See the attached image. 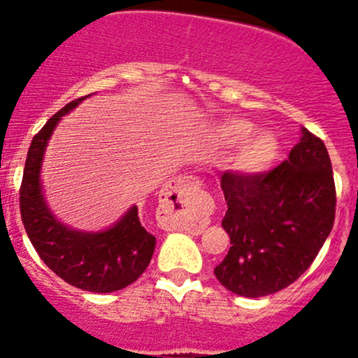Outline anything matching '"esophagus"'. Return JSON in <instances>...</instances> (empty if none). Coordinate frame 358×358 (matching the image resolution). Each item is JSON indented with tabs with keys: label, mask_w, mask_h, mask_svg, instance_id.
<instances>
[{
	"label": "esophagus",
	"mask_w": 358,
	"mask_h": 358,
	"mask_svg": "<svg viewBox=\"0 0 358 358\" xmlns=\"http://www.w3.org/2000/svg\"><path fill=\"white\" fill-rule=\"evenodd\" d=\"M201 187V180L198 178V176H192V175H183V176H178V178L173 180L169 185H167V189L164 191V196L167 198H173L175 201L178 203H185L187 199V194L191 191H196V189H199Z\"/></svg>",
	"instance_id": "obj_1"
}]
</instances>
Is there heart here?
I'll list each match as a JSON object with an SVG mask.
<instances>
[{
    "instance_id": "heart-1",
    "label": "heart",
    "mask_w": 358,
    "mask_h": 358,
    "mask_svg": "<svg viewBox=\"0 0 358 358\" xmlns=\"http://www.w3.org/2000/svg\"><path fill=\"white\" fill-rule=\"evenodd\" d=\"M253 130H255V127L248 121L234 119V121H227L221 127V137L228 144H239L250 137ZM278 139L269 131H262V134H257L255 137H251L244 143L239 155L235 159V167L246 175H259V173L267 171L275 164V160L278 159Z\"/></svg>"
}]
</instances>
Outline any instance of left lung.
Returning a JSON list of instances; mask_svg holds the SVG:
<instances>
[{
  "label": "left lung",
  "mask_w": 358,
  "mask_h": 358,
  "mask_svg": "<svg viewBox=\"0 0 358 358\" xmlns=\"http://www.w3.org/2000/svg\"><path fill=\"white\" fill-rule=\"evenodd\" d=\"M289 159L267 173L221 176L230 250L214 275L228 291L260 298L307 271L336 219V183L327 146L303 128Z\"/></svg>",
  "instance_id": "8db88e82"
}]
</instances>
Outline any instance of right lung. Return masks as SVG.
I'll list each match as a JSON object with an SVG mask.
<instances>
[{
    "label": "right lung",
    "mask_w": 358,
    "mask_h": 358,
    "mask_svg": "<svg viewBox=\"0 0 358 358\" xmlns=\"http://www.w3.org/2000/svg\"><path fill=\"white\" fill-rule=\"evenodd\" d=\"M82 99L85 98L73 99L60 108L31 141L19 189V207L35 251L55 275L83 291L114 292L139 278L155 251V237L141 224L137 207H131L105 231L73 230L53 217L38 180L44 150L55 127Z\"/></svg>",
    "instance_id": "right-lung-1"
}]
</instances>
